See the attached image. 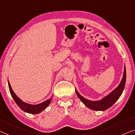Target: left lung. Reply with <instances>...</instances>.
<instances>
[{"instance_id":"obj_1","label":"left lung","mask_w":135,"mask_h":135,"mask_svg":"<svg viewBox=\"0 0 135 135\" xmlns=\"http://www.w3.org/2000/svg\"><path fill=\"white\" fill-rule=\"evenodd\" d=\"M125 82H126V68L125 65L122 79L120 83H119V86L115 89H114L111 93L102 98L101 100L92 101V100L87 99L78 92L76 89H75L76 94L81 100V101L84 103V105L86 106L87 108H90V109L94 110V111H105L108 108L111 107L120 98L124 91Z\"/></svg>"}]
</instances>
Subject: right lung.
Returning <instances> with one entry per match:
<instances>
[{"mask_svg": "<svg viewBox=\"0 0 135 135\" xmlns=\"http://www.w3.org/2000/svg\"><path fill=\"white\" fill-rule=\"evenodd\" d=\"M8 84L9 87V90H10L11 95L12 97L15 102L18 105V106L21 109L22 111L26 112V113L32 114H38L41 112H42L43 110L46 109L50 104L51 100H52V95L51 98H48L46 101L42 102V103L37 104V105H32L27 103H26L20 99L18 96L15 94V93L13 92L12 88H11V85L8 81Z\"/></svg>", "mask_w": 135, "mask_h": 135, "instance_id": "obj_1", "label": "right lung"}]
</instances>
